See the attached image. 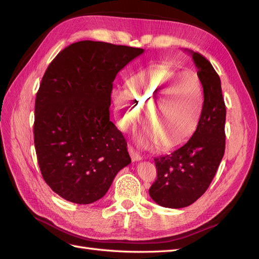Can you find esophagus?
<instances>
[{
  "instance_id": "1",
  "label": "esophagus",
  "mask_w": 259,
  "mask_h": 259,
  "mask_svg": "<svg viewBox=\"0 0 259 259\" xmlns=\"http://www.w3.org/2000/svg\"><path fill=\"white\" fill-rule=\"evenodd\" d=\"M128 152H130V155H131V159L133 162H136V161H140L142 160V156L139 155V153H137L134 149H133V147L128 146Z\"/></svg>"
}]
</instances>
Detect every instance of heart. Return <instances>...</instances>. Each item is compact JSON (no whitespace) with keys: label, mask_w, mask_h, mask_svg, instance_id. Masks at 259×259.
<instances>
[{"label":"heart","mask_w":259,"mask_h":259,"mask_svg":"<svg viewBox=\"0 0 259 259\" xmlns=\"http://www.w3.org/2000/svg\"><path fill=\"white\" fill-rule=\"evenodd\" d=\"M112 97L124 130L139 120L137 106L145 107L143 122L149 131H144L140 140L147 147L158 144L162 150L177 148L189 139L204 101L197 72H179L166 65L149 67L132 75L126 90L115 89Z\"/></svg>","instance_id":"obj_1"}]
</instances>
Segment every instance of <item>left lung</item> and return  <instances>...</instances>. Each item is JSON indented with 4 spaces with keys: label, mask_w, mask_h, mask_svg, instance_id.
I'll list each match as a JSON object with an SVG mask.
<instances>
[{
    "label": "left lung",
    "mask_w": 259,
    "mask_h": 259,
    "mask_svg": "<svg viewBox=\"0 0 259 259\" xmlns=\"http://www.w3.org/2000/svg\"><path fill=\"white\" fill-rule=\"evenodd\" d=\"M192 55L203 88V108L192 137L173 152L154 158L158 178L149 189L151 199L169 208L189 206L204 193L225 153L226 106L219 75L199 53Z\"/></svg>",
    "instance_id": "1"
}]
</instances>
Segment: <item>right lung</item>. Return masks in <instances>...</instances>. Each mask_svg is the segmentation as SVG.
Segmentation results:
<instances>
[{
	"label": "right lung",
	"mask_w": 259,
	"mask_h": 259,
	"mask_svg": "<svg viewBox=\"0 0 259 259\" xmlns=\"http://www.w3.org/2000/svg\"><path fill=\"white\" fill-rule=\"evenodd\" d=\"M143 49L81 41L46 69L35 98L34 146L42 176L62 199L91 204L131 163L110 121L112 82Z\"/></svg>",
	"instance_id": "obj_1"
}]
</instances>
